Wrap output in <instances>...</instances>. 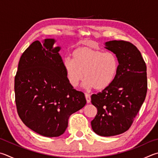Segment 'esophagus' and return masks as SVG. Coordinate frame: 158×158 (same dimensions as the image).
Returning a JSON list of instances; mask_svg holds the SVG:
<instances>
[{
	"instance_id": "34e87169",
	"label": "esophagus",
	"mask_w": 158,
	"mask_h": 158,
	"mask_svg": "<svg viewBox=\"0 0 158 158\" xmlns=\"http://www.w3.org/2000/svg\"><path fill=\"white\" fill-rule=\"evenodd\" d=\"M85 99H86V102L87 103H90V100H91V98H90V95L89 94H87L85 93Z\"/></svg>"
}]
</instances>
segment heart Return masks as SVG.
<instances>
[{
    "label": "heart",
    "mask_w": 158,
    "mask_h": 158,
    "mask_svg": "<svg viewBox=\"0 0 158 158\" xmlns=\"http://www.w3.org/2000/svg\"><path fill=\"white\" fill-rule=\"evenodd\" d=\"M72 55L73 59L64 60L63 66L68 81L73 87L77 86L85 76V87L102 90L115 79L119 61L114 53L81 47L74 50Z\"/></svg>",
    "instance_id": "b5f03b06"
}]
</instances>
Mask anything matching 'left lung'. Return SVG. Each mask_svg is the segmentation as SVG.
I'll return each instance as SVG.
<instances>
[{"label": "left lung", "instance_id": "8db88e82", "mask_svg": "<svg viewBox=\"0 0 158 158\" xmlns=\"http://www.w3.org/2000/svg\"><path fill=\"white\" fill-rule=\"evenodd\" d=\"M105 45L117 56L119 68L108 88L92 94L97 113L91 127L99 135L110 137L124 133L133 124L147 95V65L133 44L114 40Z\"/></svg>", "mask_w": 158, "mask_h": 158}]
</instances>
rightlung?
Listing matches in <instances>:
<instances>
[{
    "label": "right lung",
    "instance_id": "obj_1",
    "mask_svg": "<svg viewBox=\"0 0 158 158\" xmlns=\"http://www.w3.org/2000/svg\"><path fill=\"white\" fill-rule=\"evenodd\" d=\"M54 39L33 42L21 56L14 79L17 112L25 126L45 137H59L72 114L86 104L67 79Z\"/></svg>",
    "mask_w": 158,
    "mask_h": 158
}]
</instances>
